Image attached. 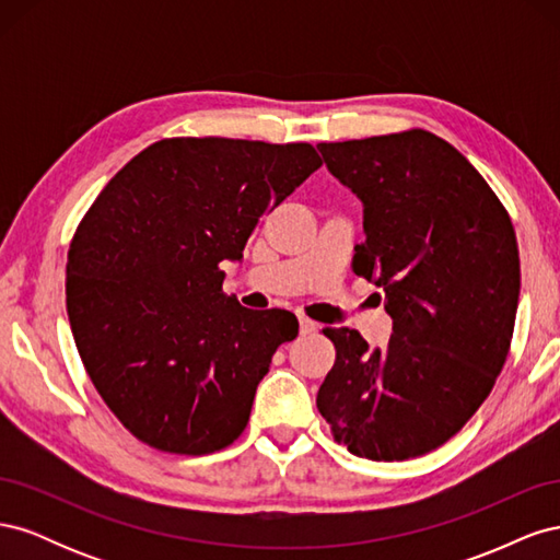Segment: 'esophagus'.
Here are the masks:
<instances>
[{
    "mask_svg": "<svg viewBox=\"0 0 560 560\" xmlns=\"http://www.w3.org/2000/svg\"><path fill=\"white\" fill-rule=\"evenodd\" d=\"M317 329V322H313L311 317L306 315H299V331L306 336V334H313Z\"/></svg>",
    "mask_w": 560,
    "mask_h": 560,
    "instance_id": "34e87169",
    "label": "esophagus"
}]
</instances>
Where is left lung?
Segmentation results:
<instances>
[{
  "mask_svg": "<svg viewBox=\"0 0 560 560\" xmlns=\"http://www.w3.org/2000/svg\"><path fill=\"white\" fill-rule=\"evenodd\" d=\"M329 173L364 202L352 270L383 287L387 348L322 329L336 348L317 409L369 460L425 455L477 413L510 354L521 290L512 219L460 151L404 132L319 142Z\"/></svg>",
  "mask_w": 560,
  "mask_h": 560,
  "instance_id": "1",
  "label": "left lung"
}]
</instances>
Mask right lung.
<instances>
[{
	"label": "right lung",
	"mask_w": 560,
	"mask_h": 560,
	"mask_svg": "<svg viewBox=\"0 0 560 560\" xmlns=\"http://www.w3.org/2000/svg\"><path fill=\"white\" fill-rule=\"evenodd\" d=\"M322 159L308 142L167 138L105 186L67 252V315L89 376L142 444L208 455L238 439L290 311L224 294L261 217Z\"/></svg>",
	"instance_id": "right-lung-1"
}]
</instances>
